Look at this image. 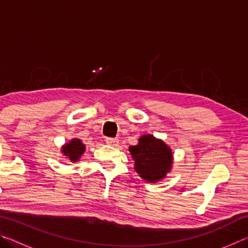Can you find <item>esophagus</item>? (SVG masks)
<instances>
[{"label":"esophagus","instance_id":"obj_1","mask_svg":"<svg viewBox=\"0 0 248 248\" xmlns=\"http://www.w3.org/2000/svg\"><path fill=\"white\" fill-rule=\"evenodd\" d=\"M106 143L108 145H112L115 146L119 143V140L116 139V138H106Z\"/></svg>","mask_w":248,"mask_h":248}]
</instances>
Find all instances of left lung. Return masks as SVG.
Segmentation results:
<instances>
[{
	"label": "left lung",
	"instance_id": "8db88e82",
	"mask_svg": "<svg viewBox=\"0 0 248 248\" xmlns=\"http://www.w3.org/2000/svg\"><path fill=\"white\" fill-rule=\"evenodd\" d=\"M134 159V170L142 178L155 183L165 177L171 167V151L164 142L153 136H143L137 145L129 146Z\"/></svg>",
	"mask_w": 248,
	"mask_h": 248
}]
</instances>
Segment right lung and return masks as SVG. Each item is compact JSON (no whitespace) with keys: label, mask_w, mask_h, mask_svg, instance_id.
Instances as JSON below:
<instances>
[{"label":"right lung","mask_w":248,"mask_h":248,"mask_svg":"<svg viewBox=\"0 0 248 248\" xmlns=\"http://www.w3.org/2000/svg\"><path fill=\"white\" fill-rule=\"evenodd\" d=\"M85 151V145H84L81 140L78 139H74L70 142V143L65 144L63 148H62V152L68 156L70 161L72 162H77L79 158V156L84 153Z\"/></svg>","instance_id":"right-lung-1"}]
</instances>
